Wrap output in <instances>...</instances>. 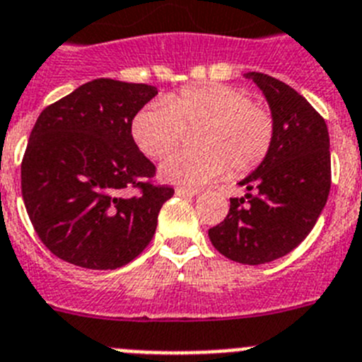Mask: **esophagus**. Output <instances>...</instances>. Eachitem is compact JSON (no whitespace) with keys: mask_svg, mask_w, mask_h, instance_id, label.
<instances>
[{"mask_svg":"<svg viewBox=\"0 0 362 362\" xmlns=\"http://www.w3.org/2000/svg\"><path fill=\"white\" fill-rule=\"evenodd\" d=\"M175 194L181 197H194L199 194V190H196V188H187V187H177L175 188Z\"/></svg>","mask_w":362,"mask_h":362,"instance_id":"esophagus-1","label":"esophagus"}]
</instances>
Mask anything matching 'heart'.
<instances>
[{"instance_id":"obj_1","label":"heart","mask_w":362,"mask_h":362,"mask_svg":"<svg viewBox=\"0 0 362 362\" xmlns=\"http://www.w3.org/2000/svg\"><path fill=\"white\" fill-rule=\"evenodd\" d=\"M194 129L196 146L163 163L161 175L168 181L201 185L228 168L233 177L250 174L274 146L276 117L241 86L210 83L153 99L132 119L134 141L152 159L166 158Z\"/></svg>"}]
</instances>
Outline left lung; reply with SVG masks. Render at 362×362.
<instances>
[{
	"label": "left lung",
	"mask_w": 362,
	"mask_h": 362,
	"mask_svg": "<svg viewBox=\"0 0 362 362\" xmlns=\"http://www.w3.org/2000/svg\"><path fill=\"white\" fill-rule=\"evenodd\" d=\"M276 117L268 158L241 181L245 197L209 230L216 250L235 263L264 264L292 252L317 223L332 185L325 119L299 92L268 74L248 72Z\"/></svg>",
	"instance_id": "left-lung-1"
}]
</instances>
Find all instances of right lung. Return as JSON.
<instances>
[{
	"instance_id": "obj_1",
	"label": "right lung",
	"mask_w": 362,
	"mask_h": 362,
	"mask_svg": "<svg viewBox=\"0 0 362 362\" xmlns=\"http://www.w3.org/2000/svg\"><path fill=\"white\" fill-rule=\"evenodd\" d=\"M156 94V86L101 78L40 114L21 161V194L56 257L114 270L152 241L174 188L153 183L156 166L137 148L132 119Z\"/></svg>"
}]
</instances>
